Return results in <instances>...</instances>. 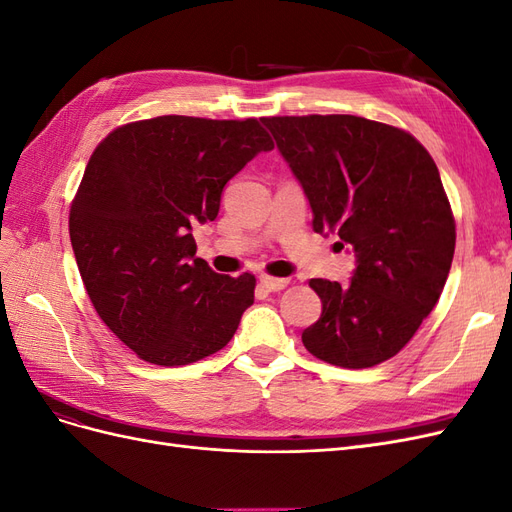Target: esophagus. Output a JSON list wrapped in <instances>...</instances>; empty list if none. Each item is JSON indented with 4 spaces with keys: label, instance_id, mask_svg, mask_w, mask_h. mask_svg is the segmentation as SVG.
<instances>
[{
    "label": "esophagus",
    "instance_id": "1",
    "mask_svg": "<svg viewBox=\"0 0 512 512\" xmlns=\"http://www.w3.org/2000/svg\"><path fill=\"white\" fill-rule=\"evenodd\" d=\"M260 284H262V288H267L269 292H277V290H284L288 286V280H286V277L260 275Z\"/></svg>",
    "mask_w": 512,
    "mask_h": 512
}]
</instances>
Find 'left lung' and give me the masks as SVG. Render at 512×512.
Wrapping results in <instances>:
<instances>
[{
  "label": "left lung",
  "mask_w": 512,
  "mask_h": 512,
  "mask_svg": "<svg viewBox=\"0 0 512 512\" xmlns=\"http://www.w3.org/2000/svg\"><path fill=\"white\" fill-rule=\"evenodd\" d=\"M303 185L316 232L356 254L352 282L309 280L320 318L301 335L316 359L374 367L404 348L436 307L455 254L438 166L416 138L356 115L262 117Z\"/></svg>",
  "instance_id": "8db88e82"
}]
</instances>
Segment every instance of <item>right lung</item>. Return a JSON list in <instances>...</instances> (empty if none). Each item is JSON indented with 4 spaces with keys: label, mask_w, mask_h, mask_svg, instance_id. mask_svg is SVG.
Masks as SVG:
<instances>
[{
    "label": "right lung",
    "mask_w": 512,
    "mask_h": 512,
    "mask_svg": "<svg viewBox=\"0 0 512 512\" xmlns=\"http://www.w3.org/2000/svg\"><path fill=\"white\" fill-rule=\"evenodd\" d=\"M273 141L260 121L162 115L115 128L91 153L70 241L98 316L138 359L190 365L222 350L254 303L256 277L196 258L228 179Z\"/></svg>",
    "instance_id": "obj_1"
}]
</instances>
